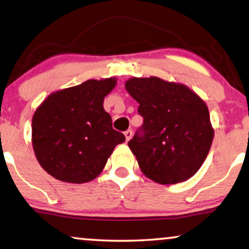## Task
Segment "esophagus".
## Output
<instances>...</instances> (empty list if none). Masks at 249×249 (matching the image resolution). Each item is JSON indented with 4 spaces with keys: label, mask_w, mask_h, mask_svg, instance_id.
<instances>
[{
    "label": "esophagus",
    "mask_w": 249,
    "mask_h": 249,
    "mask_svg": "<svg viewBox=\"0 0 249 249\" xmlns=\"http://www.w3.org/2000/svg\"><path fill=\"white\" fill-rule=\"evenodd\" d=\"M124 135H125V137H126V141H129L132 139V136H133V132L131 131V129H127V131H126L125 133H124Z\"/></svg>",
    "instance_id": "esophagus-1"
}]
</instances>
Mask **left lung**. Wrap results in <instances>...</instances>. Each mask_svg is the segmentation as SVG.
I'll list each match as a JSON object with an SVG mask.
<instances>
[{
    "instance_id": "1",
    "label": "left lung",
    "mask_w": 249,
    "mask_h": 249,
    "mask_svg": "<svg viewBox=\"0 0 249 249\" xmlns=\"http://www.w3.org/2000/svg\"><path fill=\"white\" fill-rule=\"evenodd\" d=\"M125 88L144 118L128 142L143 174L159 184L191 178L214 137L205 102L187 86L156 76L129 78Z\"/></svg>"
}]
</instances>
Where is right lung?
I'll list each match as a JSON object with an SVG mask.
<instances>
[{"instance_id":"add662e5","label":"right lung","mask_w":249,"mask_h":249,"mask_svg":"<svg viewBox=\"0 0 249 249\" xmlns=\"http://www.w3.org/2000/svg\"><path fill=\"white\" fill-rule=\"evenodd\" d=\"M116 78L89 80L52 93L32 120V143L41 166L55 178L82 184L103 171L125 136L112 127L103 107Z\"/></svg>"}]
</instances>
